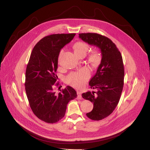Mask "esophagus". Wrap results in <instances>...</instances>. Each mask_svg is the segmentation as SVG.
<instances>
[{"label":"esophagus","mask_w":150,"mask_h":150,"mask_svg":"<svg viewBox=\"0 0 150 150\" xmlns=\"http://www.w3.org/2000/svg\"><path fill=\"white\" fill-rule=\"evenodd\" d=\"M77 98L79 99H82V96H81V91H77Z\"/></svg>","instance_id":"obj_1"}]
</instances>
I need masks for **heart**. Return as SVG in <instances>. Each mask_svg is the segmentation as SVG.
<instances>
[{"label":"heart","mask_w":150,"mask_h":150,"mask_svg":"<svg viewBox=\"0 0 150 150\" xmlns=\"http://www.w3.org/2000/svg\"><path fill=\"white\" fill-rule=\"evenodd\" d=\"M73 48L74 52L77 55L80 54L86 55L89 50V45L87 43L83 42H78L75 43ZM89 62L93 65L96 66L100 63L101 60L100 53L98 51H94L89 57ZM89 77V71L83 69L79 72H73L69 74L66 78L67 84L77 88L82 87L86 84V81Z\"/></svg>","instance_id":"1"}]
</instances>
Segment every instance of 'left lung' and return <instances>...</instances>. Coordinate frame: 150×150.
Masks as SVG:
<instances>
[{
    "instance_id": "obj_1",
    "label": "left lung",
    "mask_w": 150,
    "mask_h": 150,
    "mask_svg": "<svg viewBox=\"0 0 150 150\" xmlns=\"http://www.w3.org/2000/svg\"><path fill=\"white\" fill-rule=\"evenodd\" d=\"M84 42L98 47L102 55L96 73L89 82L91 88L82 97L93 103L92 110L86 114L95 121L101 120L110 115L117 107L122 91L124 67L121 52L110 39L98 33H80Z\"/></svg>"
}]
</instances>
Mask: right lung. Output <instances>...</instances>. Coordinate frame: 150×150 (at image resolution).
Segmentation results:
<instances>
[{"instance_id":"add662e5","label":"right lung","mask_w":150,"mask_h":150,"mask_svg":"<svg viewBox=\"0 0 150 150\" xmlns=\"http://www.w3.org/2000/svg\"><path fill=\"white\" fill-rule=\"evenodd\" d=\"M75 35L54 34L43 38L34 47L26 66L25 86L30 107L38 118L47 123L61 120L69 101L77 96L70 86L58 93L54 90L55 85H59L55 83L59 52Z\"/></svg>"}]
</instances>
